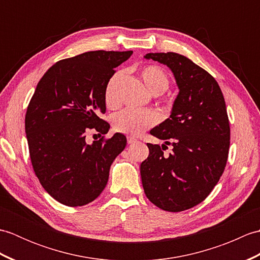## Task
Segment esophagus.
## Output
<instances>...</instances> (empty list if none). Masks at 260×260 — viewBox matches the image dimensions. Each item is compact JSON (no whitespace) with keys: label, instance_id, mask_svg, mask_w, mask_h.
Listing matches in <instances>:
<instances>
[{"label":"esophagus","instance_id":"obj_1","mask_svg":"<svg viewBox=\"0 0 260 260\" xmlns=\"http://www.w3.org/2000/svg\"><path fill=\"white\" fill-rule=\"evenodd\" d=\"M136 142L137 140L134 139V137H127V143H128V144H134Z\"/></svg>","mask_w":260,"mask_h":260}]
</instances>
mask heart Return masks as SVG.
<instances>
[{
  "label": "heart",
  "mask_w": 260,
  "mask_h": 260,
  "mask_svg": "<svg viewBox=\"0 0 260 260\" xmlns=\"http://www.w3.org/2000/svg\"><path fill=\"white\" fill-rule=\"evenodd\" d=\"M121 77L120 73L115 74L107 82L105 88V103L107 107L115 108L118 106V98L116 89ZM141 77L145 86L154 95L163 92L169 87V77L165 71L158 66H146L141 71ZM159 117L157 113L153 110H139L134 108H127L123 112L115 115L113 119L114 129L118 133H123L132 136L141 135L143 132L151 128L157 124Z\"/></svg>",
  "instance_id": "obj_1"
}]
</instances>
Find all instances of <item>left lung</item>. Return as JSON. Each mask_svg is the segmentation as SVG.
Instances as JSON below:
<instances>
[{"label":"left lung","instance_id":"obj_1","mask_svg":"<svg viewBox=\"0 0 260 260\" xmlns=\"http://www.w3.org/2000/svg\"><path fill=\"white\" fill-rule=\"evenodd\" d=\"M172 70L179 95L170 118L151 135L173 145L147 143L150 154L141 164L146 197L159 209L184 211L201 203L218 183L227 164L230 126L224 98L218 82L189 58L175 52L147 53Z\"/></svg>","mask_w":260,"mask_h":260}]
</instances>
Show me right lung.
Here are the masks:
<instances>
[{"label":"right lung","instance_id":"right-lung-1","mask_svg":"<svg viewBox=\"0 0 260 260\" xmlns=\"http://www.w3.org/2000/svg\"><path fill=\"white\" fill-rule=\"evenodd\" d=\"M133 51H88L60 60L38 82L25 114V133L37 178L54 200L80 207L95 200L107 184L110 165L126 137L87 144L90 131L107 134L105 88L115 68ZM102 136V135H101Z\"/></svg>","mask_w":260,"mask_h":260}]
</instances>
